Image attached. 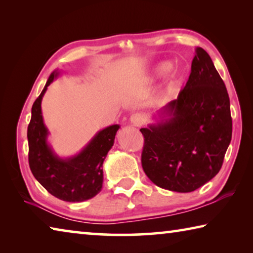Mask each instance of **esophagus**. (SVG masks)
<instances>
[{"label": "esophagus", "mask_w": 253, "mask_h": 253, "mask_svg": "<svg viewBox=\"0 0 253 253\" xmlns=\"http://www.w3.org/2000/svg\"><path fill=\"white\" fill-rule=\"evenodd\" d=\"M130 123L132 124L134 126H142L143 124L145 123V117L144 115L139 114V113H136V114H132L130 116Z\"/></svg>", "instance_id": "esophagus-1"}]
</instances>
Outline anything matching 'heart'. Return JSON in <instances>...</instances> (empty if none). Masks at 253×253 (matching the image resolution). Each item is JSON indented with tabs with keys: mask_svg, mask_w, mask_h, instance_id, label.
Returning <instances> with one entry per match:
<instances>
[{
	"mask_svg": "<svg viewBox=\"0 0 253 253\" xmlns=\"http://www.w3.org/2000/svg\"><path fill=\"white\" fill-rule=\"evenodd\" d=\"M172 68V62L170 61H161L158 62L157 65L153 67V69L149 72V75L147 76V81L148 83H155L156 80L161 79L164 77L168 72ZM183 71L175 69L169 75V83L170 84H177L181 83V80L183 79Z\"/></svg>",
	"mask_w": 253,
	"mask_h": 253,
	"instance_id": "heart-1",
	"label": "heart"
}]
</instances>
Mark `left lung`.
I'll return each mask as SVG.
<instances>
[{"mask_svg":"<svg viewBox=\"0 0 253 253\" xmlns=\"http://www.w3.org/2000/svg\"><path fill=\"white\" fill-rule=\"evenodd\" d=\"M142 128V166L162 188L187 193L219 173L232 137L230 99L223 80L204 49H195L191 75L177 99Z\"/></svg>","mask_w":253,"mask_h":253,"instance_id":"8db88e82","label":"left lung"}]
</instances>
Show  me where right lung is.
Segmentation results:
<instances>
[{
  "label": "right lung",
  "instance_id": "obj_1",
  "mask_svg": "<svg viewBox=\"0 0 253 253\" xmlns=\"http://www.w3.org/2000/svg\"><path fill=\"white\" fill-rule=\"evenodd\" d=\"M58 75V70L50 75L32 106L28 126L29 165L33 176L50 194L66 202H84L101 191L102 163L113 147L119 125H111L98 131L77 155L59 157L48 143L49 130L41 111L42 98Z\"/></svg>",
  "mask_w": 253,
  "mask_h": 253
}]
</instances>
